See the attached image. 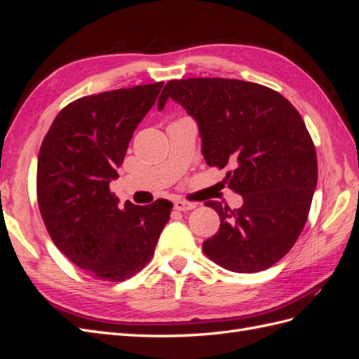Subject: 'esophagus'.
<instances>
[{
	"label": "esophagus",
	"mask_w": 359,
	"mask_h": 359,
	"mask_svg": "<svg viewBox=\"0 0 359 359\" xmlns=\"http://www.w3.org/2000/svg\"><path fill=\"white\" fill-rule=\"evenodd\" d=\"M173 208L177 211H190L193 208H196V203L189 202V201H175L173 203Z\"/></svg>",
	"instance_id": "obj_1"
}]
</instances>
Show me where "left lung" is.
Masks as SVG:
<instances>
[{"label":"left lung","instance_id":"left-lung-1","mask_svg":"<svg viewBox=\"0 0 359 359\" xmlns=\"http://www.w3.org/2000/svg\"><path fill=\"white\" fill-rule=\"evenodd\" d=\"M169 97L198 121L206 165L232 168L227 187L244 199L238 210L205 203L220 227L203 253L233 273L273 266L301 235L318 184L316 149L299 112L280 93L238 79L169 81L158 109Z\"/></svg>","mask_w":359,"mask_h":359}]
</instances>
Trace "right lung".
Returning <instances> with one entry per match:
<instances>
[{
	"label": "right lung",
	"mask_w": 359,
	"mask_h": 359,
	"mask_svg": "<svg viewBox=\"0 0 359 359\" xmlns=\"http://www.w3.org/2000/svg\"><path fill=\"white\" fill-rule=\"evenodd\" d=\"M163 82L106 91L69 103L53 119L37 161V202L49 236L86 274L124 281L154 255L172 202L118 206V178L136 127Z\"/></svg>",
	"instance_id": "right-lung-1"
}]
</instances>
